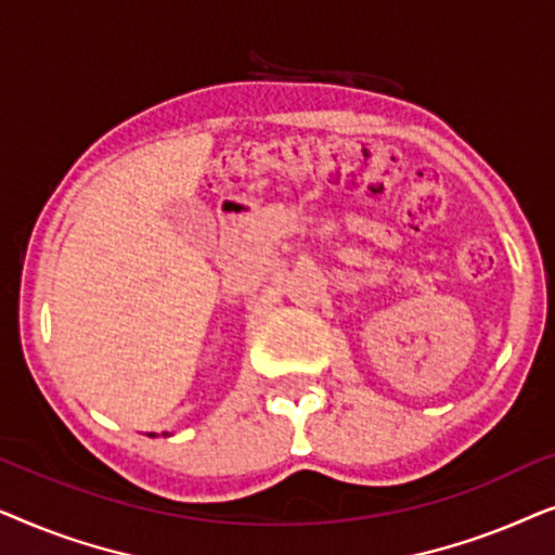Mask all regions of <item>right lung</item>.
Returning <instances> with one entry per match:
<instances>
[{"instance_id":"obj_1","label":"right lung","mask_w":555,"mask_h":555,"mask_svg":"<svg viewBox=\"0 0 555 555\" xmlns=\"http://www.w3.org/2000/svg\"><path fill=\"white\" fill-rule=\"evenodd\" d=\"M149 437H156V435H154V431H151V435H149ZM164 437H169V431H164Z\"/></svg>"}]
</instances>
